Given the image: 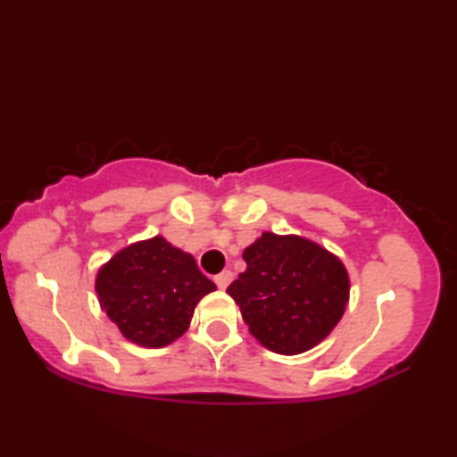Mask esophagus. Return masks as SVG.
<instances>
[{
	"instance_id": "obj_1",
	"label": "esophagus",
	"mask_w": 457,
	"mask_h": 457,
	"mask_svg": "<svg viewBox=\"0 0 457 457\" xmlns=\"http://www.w3.org/2000/svg\"><path fill=\"white\" fill-rule=\"evenodd\" d=\"M231 280H234V272H231V270H223L221 274L215 276V284H218V288L221 290H226Z\"/></svg>"
}]
</instances>
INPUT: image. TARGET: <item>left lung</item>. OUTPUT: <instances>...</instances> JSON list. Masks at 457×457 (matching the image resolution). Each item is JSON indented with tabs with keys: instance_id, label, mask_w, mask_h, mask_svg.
Masks as SVG:
<instances>
[{
	"instance_id": "left-lung-1",
	"label": "left lung",
	"mask_w": 457,
	"mask_h": 457,
	"mask_svg": "<svg viewBox=\"0 0 457 457\" xmlns=\"http://www.w3.org/2000/svg\"><path fill=\"white\" fill-rule=\"evenodd\" d=\"M245 272L229 284L250 335L278 354L314 349L343 319L349 272L338 256L303 236L264 231L244 250Z\"/></svg>"
}]
</instances>
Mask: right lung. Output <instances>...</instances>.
I'll list each match as a JSON object with an SVG mask.
<instances>
[{
    "label": "right lung",
    "mask_w": 457,
    "mask_h": 457,
    "mask_svg": "<svg viewBox=\"0 0 457 457\" xmlns=\"http://www.w3.org/2000/svg\"><path fill=\"white\" fill-rule=\"evenodd\" d=\"M98 304L120 335L145 349H163L187 332L199 300L215 290L191 253L163 236L122 247L98 268Z\"/></svg>",
    "instance_id": "add662e5"
}]
</instances>
